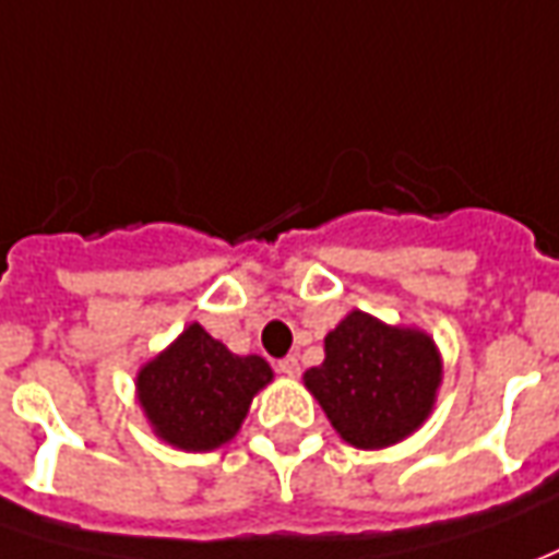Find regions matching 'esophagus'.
I'll return each instance as SVG.
<instances>
[{"label":"esophagus","instance_id":"34e87169","mask_svg":"<svg viewBox=\"0 0 559 559\" xmlns=\"http://www.w3.org/2000/svg\"><path fill=\"white\" fill-rule=\"evenodd\" d=\"M281 374H287V378H296L299 374V360L296 357H284V360H278V366H275Z\"/></svg>","mask_w":559,"mask_h":559}]
</instances>
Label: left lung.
<instances>
[{
    "mask_svg": "<svg viewBox=\"0 0 559 559\" xmlns=\"http://www.w3.org/2000/svg\"><path fill=\"white\" fill-rule=\"evenodd\" d=\"M323 362L306 372V388L347 444L362 451L396 444L432 412L442 357L427 333L354 308L323 338Z\"/></svg>",
    "mask_w": 559,
    "mask_h": 559,
    "instance_id": "1",
    "label": "left lung"
}]
</instances>
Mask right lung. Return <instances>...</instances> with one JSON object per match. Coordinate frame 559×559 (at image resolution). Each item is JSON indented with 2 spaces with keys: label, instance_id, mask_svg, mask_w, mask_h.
Segmentation results:
<instances>
[{
  "label": "right lung",
  "instance_id": "obj_1",
  "mask_svg": "<svg viewBox=\"0 0 559 559\" xmlns=\"http://www.w3.org/2000/svg\"><path fill=\"white\" fill-rule=\"evenodd\" d=\"M269 381L272 366L263 357H239L190 323L139 369L135 393L163 442L181 451H214L239 432L251 400Z\"/></svg>",
  "mask_w": 559,
  "mask_h": 559
}]
</instances>
